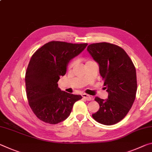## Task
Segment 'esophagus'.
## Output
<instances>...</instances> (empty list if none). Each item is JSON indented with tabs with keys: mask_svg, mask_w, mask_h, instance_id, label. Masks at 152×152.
Masks as SVG:
<instances>
[{
	"mask_svg": "<svg viewBox=\"0 0 152 152\" xmlns=\"http://www.w3.org/2000/svg\"><path fill=\"white\" fill-rule=\"evenodd\" d=\"M82 96H83V97L84 99H85L86 100H87V101L92 100V97H91V96L88 95L87 94H83V95H82Z\"/></svg>",
	"mask_w": 152,
	"mask_h": 152,
	"instance_id": "1",
	"label": "esophagus"
}]
</instances>
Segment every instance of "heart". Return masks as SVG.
<instances>
[{
    "mask_svg": "<svg viewBox=\"0 0 152 152\" xmlns=\"http://www.w3.org/2000/svg\"><path fill=\"white\" fill-rule=\"evenodd\" d=\"M74 65V61H72V62H71L70 64H69V68H70V67H72V66H73Z\"/></svg>",
    "mask_w": 152,
    "mask_h": 152,
    "instance_id": "1",
    "label": "heart"
}]
</instances>
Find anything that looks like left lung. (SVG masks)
Returning <instances> with one entry per match:
<instances>
[{
	"instance_id": "1",
	"label": "left lung",
	"mask_w": 152,
	"mask_h": 152,
	"mask_svg": "<svg viewBox=\"0 0 152 152\" xmlns=\"http://www.w3.org/2000/svg\"><path fill=\"white\" fill-rule=\"evenodd\" d=\"M87 50L99 64L108 93L106 99L95 97L100 107L92 116L102 124H116L126 116L135 99V67L125 50L115 45L94 43L88 46Z\"/></svg>"
}]
</instances>
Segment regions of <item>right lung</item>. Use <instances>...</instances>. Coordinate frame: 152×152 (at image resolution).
<instances>
[{
    "instance_id": "right-lung-1",
    "label": "right lung",
    "mask_w": 152,
    "mask_h": 152,
    "mask_svg": "<svg viewBox=\"0 0 152 152\" xmlns=\"http://www.w3.org/2000/svg\"><path fill=\"white\" fill-rule=\"evenodd\" d=\"M88 44L50 41L31 57L26 73V94L31 109L38 118L55 124L66 120L80 95L61 91L57 82L66 73L69 62Z\"/></svg>"
}]
</instances>
